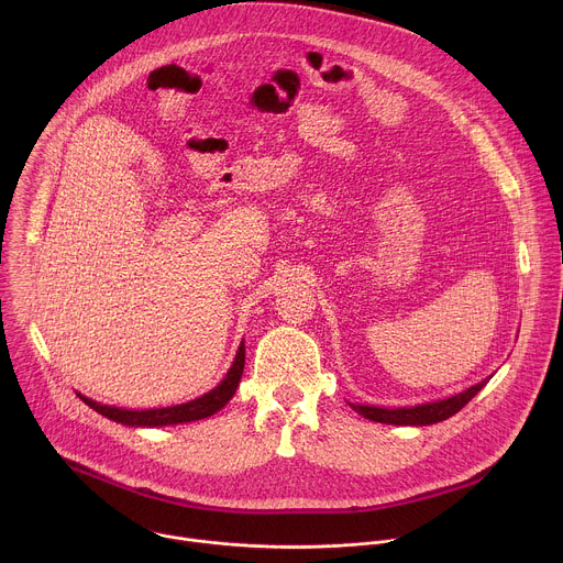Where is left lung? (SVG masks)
Instances as JSON below:
<instances>
[{"instance_id":"left-lung-1","label":"left lung","mask_w":563,"mask_h":563,"mask_svg":"<svg viewBox=\"0 0 563 563\" xmlns=\"http://www.w3.org/2000/svg\"><path fill=\"white\" fill-rule=\"evenodd\" d=\"M488 383L481 380L467 389H463L461 394H454L450 398L443 400H434V404H423V406H415V408H376V406H354L350 404L361 417L376 421V423H389V426H432L439 421L450 419L452 415H456L461 408H465L470 400L474 398V394Z\"/></svg>"}]
</instances>
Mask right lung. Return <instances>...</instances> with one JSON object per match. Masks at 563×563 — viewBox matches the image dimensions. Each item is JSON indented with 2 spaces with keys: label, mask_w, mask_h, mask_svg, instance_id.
Masks as SVG:
<instances>
[{
  "label": "right lung",
  "mask_w": 563,
  "mask_h": 563,
  "mask_svg": "<svg viewBox=\"0 0 563 563\" xmlns=\"http://www.w3.org/2000/svg\"><path fill=\"white\" fill-rule=\"evenodd\" d=\"M245 369V343H240L233 365L229 367L227 376L220 380L218 387H213L211 391L202 394L200 398L189 400V404L183 406H174V408H155V410H124V408H113V406H100L96 400L77 394L79 398L85 400L89 408H93L96 412H100L102 417L122 423V426H131V428H163V426H178V423H191V421H200L207 419L211 415H216L218 410H222L231 396L235 394V387L240 383V376H243Z\"/></svg>",
  "instance_id": "right-lung-1"
}]
</instances>
